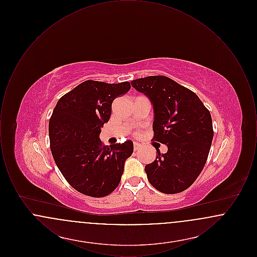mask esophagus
Wrapping results in <instances>:
<instances>
[{"label":"esophagus","mask_w":257,"mask_h":257,"mask_svg":"<svg viewBox=\"0 0 257 257\" xmlns=\"http://www.w3.org/2000/svg\"><path fill=\"white\" fill-rule=\"evenodd\" d=\"M141 148V145L140 144H138V143H134V150L135 151H137V150H139Z\"/></svg>","instance_id":"esophagus-1"}]
</instances>
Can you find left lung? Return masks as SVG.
Segmentation results:
<instances>
[{
	"instance_id": "left-lung-1",
	"label": "left lung",
	"mask_w": 257,
	"mask_h": 257,
	"mask_svg": "<svg viewBox=\"0 0 257 257\" xmlns=\"http://www.w3.org/2000/svg\"><path fill=\"white\" fill-rule=\"evenodd\" d=\"M131 85L150 99L153 140L168 147L167 153L157 150L156 160L146 166L147 179L164 194L183 192L207 161L214 136L210 111L195 92L166 76H148Z\"/></svg>"
}]
</instances>
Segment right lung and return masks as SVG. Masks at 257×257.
<instances>
[{"label":"right lung","mask_w":257,"mask_h":257,"mask_svg":"<svg viewBox=\"0 0 257 257\" xmlns=\"http://www.w3.org/2000/svg\"><path fill=\"white\" fill-rule=\"evenodd\" d=\"M131 88L129 82L107 84L87 80L58 101L49 120L50 147L61 174L86 196H108L121 180L132 141L106 147L99 139L111 103Z\"/></svg>","instance_id":"obj_1"}]
</instances>
